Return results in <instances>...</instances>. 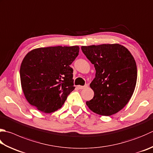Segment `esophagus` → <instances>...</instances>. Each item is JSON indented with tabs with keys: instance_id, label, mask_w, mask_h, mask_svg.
I'll return each instance as SVG.
<instances>
[{
	"instance_id": "34e87169",
	"label": "esophagus",
	"mask_w": 153,
	"mask_h": 153,
	"mask_svg": "<svg viewBox=\"0 0 153 153\" xmlns=\"http://www.w3.org/2000/svg\"><path fill=\"white\" fill-rule=\"evenodd\" d=\"M88 87V85H85L84 86H78V88H79V89H84V88H86Z\"/></svg>"
}]
</instances>
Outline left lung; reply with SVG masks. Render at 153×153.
<instances>
[{"mask_svg":"<svg viewBox=\"0 0 153 153\" xmlns=\"http://www.w3.org/2000/svg\"><path fill=\"white\" fill-rule=\"evenodd\" d=\"M81 49L96 70L90 84L94 97L86 105L103 116L117 113L128 102L136 86L137 68L133 56L119 44L82 46Z\"/></svg>","mask_w":153,"mask_h":153,"instance_id":"1","label":"left lung"}]
</instances>
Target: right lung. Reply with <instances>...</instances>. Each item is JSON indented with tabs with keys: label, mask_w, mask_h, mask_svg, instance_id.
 <instances>
[{
	"label": "right lung",
	"mask_w": 153,
	"mask_h": 153,
	"mask_svg": "<svg viewBox=\"0 0 153 153\" xmlns=\"http://www.w3.org/2000/svg\"><path fill=\"white\" fill-rule=\"evenodd\" d=\"M79 47L36 48L23 59L20 69L22 88L27 101L45 113L62 107L74 89L70 65L79 55Z\"/></svg>",
	"instance_id": "right-lung-1"
}]
</instances>
